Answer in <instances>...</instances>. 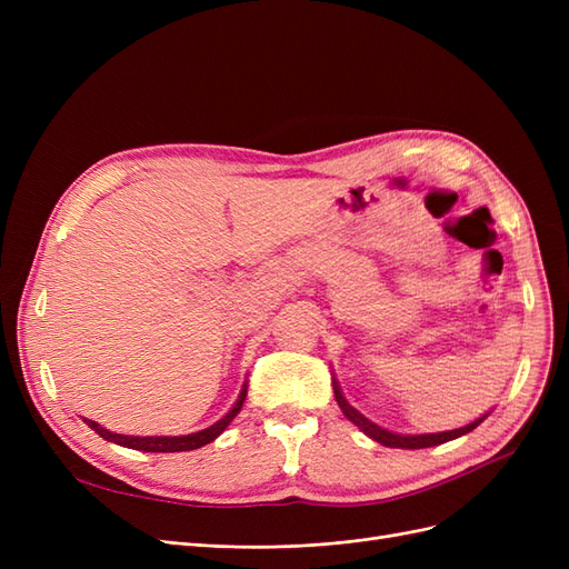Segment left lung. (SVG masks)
I'll list each match as a JSON object with an SVG mask.
<instances>
[{"mask_svg": "<svg viewBox=\"0 0 569 569\" xmlns=\"http://www.w3.org/2000/svg\"><path fill=\"white\" fill-rule=\"evenodd\" d=\"M332 387H335V399H337V403H339L343 416H347V420H351L366 437H370L372 441L382 443V446H389V449H429V446H439V443H446V441H453V439H458V437H462V435L472 432V429L479 427L481 422H485V420L489 418V412H491V410H489L487 416H481V418H477L475 422L465 425V427L449 429V432L399 435V432H389V429H385V427H380L377 422L368 420V418L363 416V412L356 410V408L347 401V396L341 393V387H339V382H337V377H332Z\"/></svg>", "mask_w": 569, "mask_h": 569, "instance_id": "1", "label": "left lung"}]
</instances>
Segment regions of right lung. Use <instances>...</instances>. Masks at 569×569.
I'll return each instance as SVG.
<instances>
[{
  "instance_id": "obj_1",
  "label": "right lung",
  "mask_w": 569,
  "mask_h": 569,
  "mask_svg": "<svg viewBox=\"0 0 569 569\" xmlns=\"http://www.w3.org/2000/svg\"><path fill=\"white\" fill-rule=\"evenodd\" d=\"M244 399H247V382L242 385V391H239L234 406H232L218 422H213L211 427H206V429H199V432L180 435V437H132V435H116V432H109L107 427H101V425L94 422V420L84 418V422H88V427L94 429V432H97L101 439H107V441L118 443V446H126V449L144 451V453L194 451V449H201V446H206V443H211L213 439H218L222 432H226V427L237 418V412L242 410Z\"/></svg>"
}]
</instances>
